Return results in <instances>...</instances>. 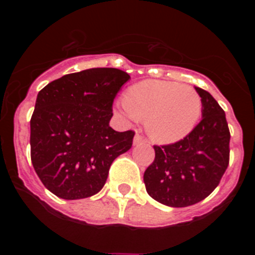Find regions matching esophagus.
<instances>
[{"instance_id": "1", "label": "esophagus", "mask_w": 255, "mask_h": 255, "mask_svg": "<svg viewBox=\"0 0 255 255\" xmlns=\"http://www.w3.org/2000/svg\"><path fill=\"white\" fill-rule=\"evenodd\" d=\"M145 143H147V140H145V139H144L141 135L135 134V136H134V144H135V145H139V144H145Z\"/></svg>"}]
</instances>
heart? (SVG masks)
<instances>
[{"label": "heart", "instance_id": "heart-1", "mask_svg": "<svg viewBox=\"0 0 255 255\" xmlns=\"http://www.w3.org/2000/svg\"><path fill=\"white\" fill-rule=\"evenodd\" d=\"M202 98L193 87L145 80L129 88L117 110L132 121L145 120L147 131L158 143H173L194 129L202 115Z\"/></svg>", "mask_w": 255, "mask_h": 255}]
</instances>
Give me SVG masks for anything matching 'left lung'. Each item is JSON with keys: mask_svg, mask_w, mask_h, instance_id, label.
<instances>
[{"mask_svg": "<svg viewBox=\"0 0 255 255\" xmlns=\"http://www.w3.org/2000/svg\"><path fill=\"white\" fill-rule=\"evenodd\" d=\"M195 91L203 103V119L181 140L154 145V161L144 172L148 194L175 208L206 199L229 166L230 130L225 111L208 92L198 87Z\"/></svg>", "mask_w": 255, "mask_h": 255, "instance_id": "1", "label": "left lung"}]
</instances>
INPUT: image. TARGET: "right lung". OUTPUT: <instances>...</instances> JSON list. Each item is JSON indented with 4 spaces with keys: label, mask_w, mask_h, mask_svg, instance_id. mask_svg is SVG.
<instances>
[{
    "label": "right lung",
    "mask_w": 255,
    "mask_h": 255,
    "mask_svg": "<svg viewBox=\"0 0 255 255\" xmlns=\"http://www.w3.org/2000/svg\"><path fill=\"white\" fill-rule=\"evenodd\" d=\"M130 75L114 67L67 74L38 93L30 119L31 163L51 193L67 200L97 194L134 131L110 126L112 103Z\"/></svg>",
    "instance_id": "right-lung-1"
}]
</instances>
